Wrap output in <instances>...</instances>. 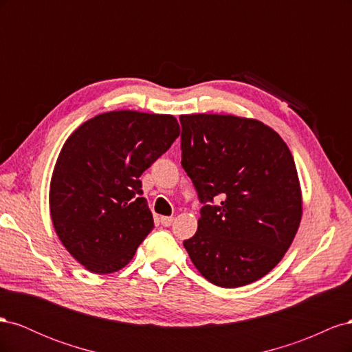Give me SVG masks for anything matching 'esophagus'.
<instances>
[{
    "mask_svg": "<svg viewBox=\"0 0 352 352\" xmlns=\"http://www.w3.org/2000/svg\"><path fill=\"white\" fill-rule=\"evenodd\" d=\"M173 220H175V219H173L172 216H170V217H168V216H163V217H160V223H162V225H163V226H166V228H168L170 225H172Z\"/></svg>",
    "mask_w": 352,
    "mask_h": 352,
    "instance_id": "esophagus-1",
    "label": "esophagus"
}]
</instances>
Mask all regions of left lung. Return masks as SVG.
Listing matches in <instances>:
<instances>
[{
    "label": "left lung",
    "instance_id": "8db88e82",
    "mask_svg": "<svg viewBox=\"0 0 352 352\" xmlns=\"http://www.w3.org/2000/svg\"><path fill=\"white\" fill-rule=\"evenodd\" d=\"M182 167L202 202L190 261L221 287L261 279L289 250L302 195L294 157L272 127L232 114H184ZM221 197L220 206H212Z\"/></svg>",
    "mask_w": 352,
    "mask_h": 352
}]
</instances>
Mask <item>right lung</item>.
<instances>
[{
    "mask_svg": "<svg viewBox=\"0 0 352 352\" xmlns=\"http://www.w3.org/2000/svg\"><path fill=\"white\" fill-rule=\"evenodd\" d=\"M180 133L170 114L109 111L63 145L50 184L57 236L85 269L107 274L129 263L154 228L141 175Z\"/></svg>",
    "mask_w": 352,
    "mask_h": 352,
    "instance_id": "obj_1",
    "label": "right lung"
}]
</instances>
